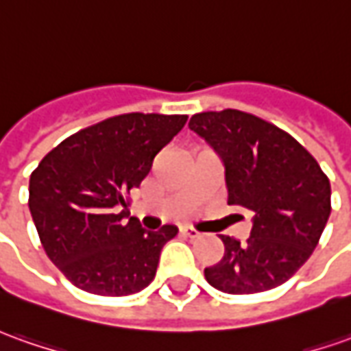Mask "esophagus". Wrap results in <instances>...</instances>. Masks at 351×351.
Wrapping results in <instances>:
<instances>
[{
  "instance_id": "1",
  "label": "esophagus",
  "mask_w": 351,
  "mask_h": 351,
  "mask_svg": "<svg viewBox=\"0 0 351 351\" xmlns=\"http://www.w3.org/2000/svg\"><path fill=\"white\" fill-rule=\"evenodd\" d=\"M181 233H183L185 237H189V239H199L200 237L199 231H197V229H191V227H183V229H181Z\"/></svg>"
}]
</instances>
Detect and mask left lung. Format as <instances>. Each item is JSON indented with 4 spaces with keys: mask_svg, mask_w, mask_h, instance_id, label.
<instances>
[{
    "mask_svg": "<svg viewBox=\"0 0 351 351\" xmlns=\"http://www.w3.org/2000/svg\"><path fill=\"white\" fill-rule=\"evenodd\" d=\"M189 128L226 168L227 202L250 210L246 245L221 235L226 254L206 281L227 294H254L289 281L315 250L330 216V183L294 137L235 108L200 112Z\"/></svg>",
    "mask_w": 351,
    "mask_h": 351,
    "instance_id": "obj_1",
    "label": "left lung"
}]
</instances>
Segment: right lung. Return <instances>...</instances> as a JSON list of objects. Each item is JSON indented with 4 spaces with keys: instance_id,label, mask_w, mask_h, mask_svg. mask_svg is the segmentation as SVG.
<instances>
[{
    "instance_id": "1",
    "label": "right lung",
    "mask_w": 351,
    "mask_h": 351,
    "mask_svg": "<svg viewBox=\"0 0 351 351\" xmlns=\"http://www.w3.org/2000/svg\"><path fill=\"white\" fill-rule=\"evenodd\" d=\"M187 116L122 114L86 128L30 176V214L43 250L74 287L128 296L154 279L162 246L178 227L147 231L128 217L125 197L183 130Z\"/></svg>"
}]
</instances>
